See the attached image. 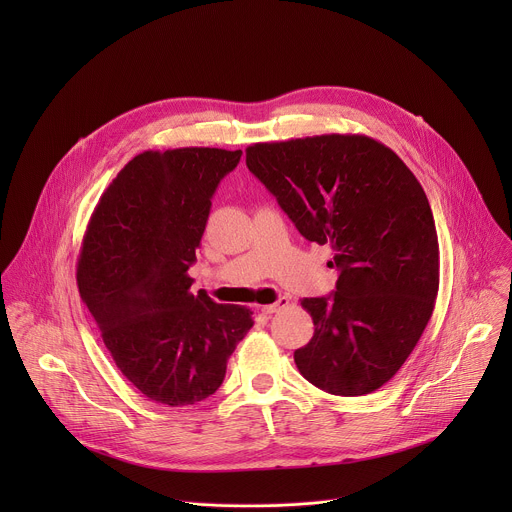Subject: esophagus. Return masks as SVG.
<instances>
[{
  "instance_id": "34e87169",
  "label": "esophagus",
  "mask_w": 512,
  "mask_h": 512,
  "mask_svg": "<svg viewBox=\"0 0 512 512\" xmlns=\"http://www.w3.org/2000/svg\"><path fill=\"white\" fill-rule=\"evenodd\" d=\"M287 306H289V300L283 296V298H279L275 304L261 306V312H263V314H275V312H281V310L287 308Z\"/></svg>"
}]
</instances>
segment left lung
<instances>
[{
	"instance_id": "left-lung-1",
	"label": "left lung",
	"mask_w": 512,
	"mask_h": 512,
	"mask_svg": "<svg viewBox=\"0 0 512 512\" xmlns=\"http://www.w3.org/2000/svg\"><path fill=\"white\" fill-rule=\"evenodd\" d=\"M247 168L296 229L334 249L340 275L328 298H304L312 340L294 352L314 387L367 395L403 367L440 287V245L427 196L381 141L328 133L253 143Z\"/></svg>"
}]
</instances>
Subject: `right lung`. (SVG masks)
Wrapping results in <instances>:
<instances>
[{"label": "right lung", "instance_id": "obj_1", "mask_svg": "<svg viewBox=\"0 0 512 512\" xmlns=\"http://www.w3.org/2000/svg\"><path fill=\"white\" fill-rule=\"evenodd\" d=\"M241 150L135 156L103 192L77 265L81 298L123 377L150 401L194 405L223 385L251 310L190 291L210 198Z\"/></svg>", "mask_w": 512, "mask_h": 512}]
</instances>
